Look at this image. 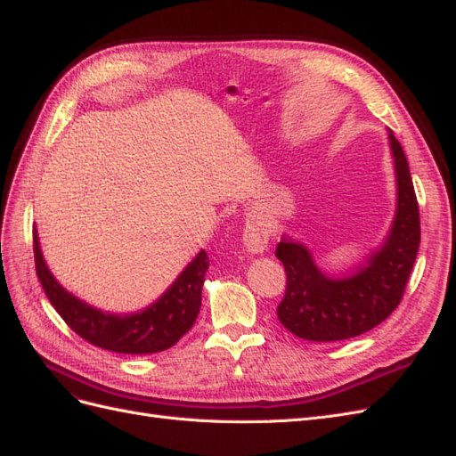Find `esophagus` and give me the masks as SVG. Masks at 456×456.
Masks as SVG:
<instances>
[{
	"label": "esophagus",
	"instance_id": "obj_1",
	"mask_svg": "<svg viewBox=\"0 0 456 456\" xmlns=\"http://www.w3.org/2000/svg\"><path fill=\"white\" fill-rule=\"evenodd\" d=\"M268 230L260 220H251L243 230V247L251 255H262L268 249Z\"/></svg>",
	"mask_w": 456,
	"mask_h": 456
}]
</instances>
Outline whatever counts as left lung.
I'll list each match as a JSON object with an SVG mask.
<instances>
[{"mask_svg":"<svg viewBox=\"0 0 456 456\" xmlns=\"http://www.w3.org/2000/svg\"><path fill=\"white\" fill-rule=\"evenodd\" d=\"M395 173V216L384 243L365 265L348 275H330L317 266L308 247L285 236L278 256L287 273L278 317L293 335L333 342L363 335L382 323L402 302L420 245L419 203L402 144L388 129Z\"/></svg>","mask_w":456,"mask_h":456,"instance_id":"8db88e82","label":"left lung"}]
</instances>
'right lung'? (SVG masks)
I'll return each instance as SVG.
<instances>
[{"instance_id": "right-lung-1", "label": "right lung", "mask_w": 456, "mask_h": 456, "mask_svg": "<svg viewBox=\"0 0 456 456\" xmlns=\"http://www.w3.org/2000/svg\"><path fill=\"white\" fill-rule=\"evenodd\" d=\"M34 256L41 287L68 327L102 350L139 355L167 350L188 333L200 314L201 287L209 270V256L201 249L151 305L136 312L114 314L66 291L47 266L36 228Z\"/></svg>"}]
</instances>
